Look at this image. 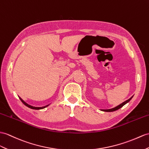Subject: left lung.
Listing matches in <instances>:
<instances>
[{"mask_svg":"<svg viewBox=\"0 0 149 149\" xmlns=\"http://www.w3.org/2000/svg\"><path fill=\"white\" fill-rule=\"evenodd\" d=\"M132 97H132L131 98H130V99H129L128 100H127L125 101V102H123L122 104H119V106H118L117 107H114V108H112V109H102V111H105V112H112V111H116V110H118L119 109H120V108H121L123 106H125V105L126 103H128V102H129V101L132 99Z\"/></svg>","mask_w":149,"mask_h":149,"instance_id":"8db88e82","label":"left lung"}]
</instances>
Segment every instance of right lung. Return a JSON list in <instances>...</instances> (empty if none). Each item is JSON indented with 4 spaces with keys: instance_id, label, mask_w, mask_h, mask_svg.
<instances>
[{
    "instance_id": "1",
    "label": "right lung",
    "mask_w": 149,
    "mask_h": 149,
    "mask_svg": "<svg viewBox=\"0 0 149 149\" xmlns=\"http://www.w3.org/2000/svg\"><path fill=\"white\" fill-rule=\"evenodd\" d=\"M19 99L21 100V102H22L25 106H27L28 107H29V108H30V109H36V110H39V109H44V108H45L46 107H47L49 106V105H47V106H44V107H33V106H30V105H29V104H28L27 103H26L24 102V101L23 100H22V99H21L20 97H19Z\"/></svg>"
}]
</instances>
